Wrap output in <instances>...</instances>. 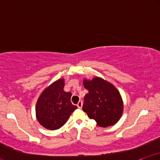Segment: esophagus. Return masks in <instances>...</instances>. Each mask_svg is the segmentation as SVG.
Returning <instances> with one entry per match:
<instances>
[{
    "label": "esophagus",
    "mask_w": 160,
    "mask_h": 160,
    "mask_svg": "<svg viewBox=\"0 0 160 160\" xmlns=\"http://www.w3.org/2000/svg\"><path fill=\"white\" fill-rule=\"evenodd\" d=\"M77 106H78V108H80V109H81L82 106V102H81V101H80V102H78V104H77Z\"/></svg>",
    "instance_id": "1"
}]
</instances>
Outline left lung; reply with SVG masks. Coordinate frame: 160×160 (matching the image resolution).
<instances>
[{
	"instance_id": "left-lung-1",
	"label": "left lung",
	"mask_w": 160,
	"mask_h": 160,
	"mask_svg": "<svg viewBox=\"0 0 160 160\" xmlns=\"http://www.w3.org/2000/svg\"><path fill=\"white\" fill-rule=\"evenodd\" d=\"M89 93L84 98L82 111L100 127H108L120 120L123 113V102L120 92L111 82L99 77L82 81Z\"/></svg>"
}]
</instances>
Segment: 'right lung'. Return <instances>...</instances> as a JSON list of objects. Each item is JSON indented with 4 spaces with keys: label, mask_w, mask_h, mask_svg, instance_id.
<instances>
[{
    "label": "right lung",
    "mask_w": 160,
    "mask_h": 160,
    "mask_svg": "<svg viewBox=\"0 0 160 160\" xmlns=\"http://www.w3.org/2000/svg\"><path fill=\"white\" fill-rule=\"evenodd\" d=\"M65 79L60 78L46 87L36 103V118L43 127L58 129L78 108L71 104V92L64 91Z\"/></svg>",
    "instance_id": "1"
}]
</instances>
